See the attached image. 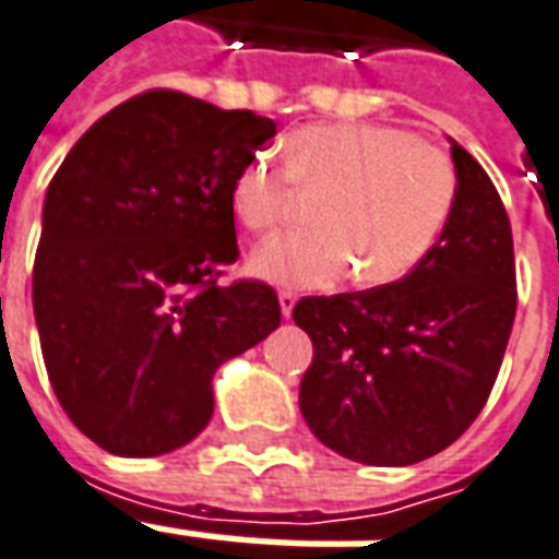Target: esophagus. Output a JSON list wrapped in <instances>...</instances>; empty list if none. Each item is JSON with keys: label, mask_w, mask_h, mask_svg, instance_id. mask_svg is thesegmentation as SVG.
<instances>
[{"label": "esophagus", "mask_w": 559, "mask_h": 559, "mask_svg": "<svg viewBox=\"0 0 559 559\" xmlns=\"http://www.w3.org/2000/svg\"><path fill=\"white\" fill-rule=\"evenodd\" d=\"M296 301H298V296L296 293H289V289H281L278 293V305H281V313H284V317H293V308H296Z\"/></svg>", "instance_id": "esophagus-1"}]
</instances>
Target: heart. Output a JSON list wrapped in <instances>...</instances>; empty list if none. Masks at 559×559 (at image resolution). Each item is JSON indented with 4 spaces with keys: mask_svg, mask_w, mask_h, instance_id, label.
Instances as JSON below:
<instances>
[{
    "mask_svg": "<svg viewBox=\"0 0 559 559\" xmlns=\"http://www.w3.org/2000/svg\"><path fill=\"white\" fill-rule=\"evenodd\" d=\"M293 187L325 190L313 231L272 237L251 272L275 287L328 289L355 272L364 287L411 278L428 261L457 202V169L442 148L390 122H313L287 140V169L249 157L228 190L234 219L272 231Z\"/></svg>",
    "mask_w": 559,
    "mask_h": 559,
    "instance_id": "b5f03b06",
    "label": "heart"
}]
</instances>
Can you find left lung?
<instances>
[{
	"mask_svg": "<svg viewBox=\"0 0 559 559\" xmlns=\"http://www.w3.org/2000/svg\"><path fill=\"white\" fill-rule=\"evenodd\" d=\"M457 202L428 261L386 287L308 296L293 319L313 364L298 407L319 442L369 466H411L449 449L484 411L516 319L504 204L451 140Z\"/></svg>",
	"mask_w": 559,
	"mask_h": 559,
	"instance_id": "8db88e82",
	"label": "left lung"
}]
</instances>
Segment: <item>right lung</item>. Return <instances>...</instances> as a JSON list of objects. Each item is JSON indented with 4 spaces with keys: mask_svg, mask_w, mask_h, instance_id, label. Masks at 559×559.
Masks as SVG:
<instances>
[{
    "mask_svg": "<svg viewBox=\"0 0 559 559\" xmlns=\"http://www.w3.org/2000/svg\"><path fill=\"white\" fill-rule=\"evenodd\" d=\"M275 122L178 91L108 110L43 202L34 319L63 413L119 457H157L213 416V372L281 325L275 289L216 278L240 258L231 181Z\"/></svg>",
    "mask_w": 559,
    "mask_h": 559,
    "instance_id": "add662e5",
    "label": "right lung"
}]
</instances>
